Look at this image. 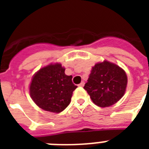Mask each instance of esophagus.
I'll use <instances>...</instances> for the list:
<instances>
[{"instance_id":"1","label":"esophagus","mask_w":149,"mask_h":149,"mask_svg":"<svg viewBox=\"0 0 149 149\" xmlns=\"http://www.w3.org/2000/svg\"><path fill=\"white\" fill-rule=\"evenodd\" d=\"M78 86H81V87H83V86H84V81H82V82H81V84H79Z\"/></svg>"}]
</instances>
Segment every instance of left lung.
<instances>
[{
  "instance_id": "1",
  "label": "left lung",
  "mask_w": 149,
  "mask_h": 149,
  "mask_svg": "<svg viewBox=\"0 0 149 149\" xmlns=\"http://www.w3.org/2000/svg\"><path fill=\"white\" fill-rule=\"evenodd\" d=\"M127 84L125 72L114 63L105 60L93 67L84 89L95 104L107 107L122 98Z\"/></svg>"
}]
</instances>
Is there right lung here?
<instances>
[{"label":"right lung","instance_id":"obj_1","mask_svg":"<svg viewBox=\"0 0 149 149\" xmlns=\"http://www.w3.org/2000/svg\"><path fill=\"white\" fill-rule=\"evenodd\" d=\"M72 76L65 74L60 63L50 64L34 74L30 85V95L35 104L46 111L60 113L70 104L73 91L77 87Z\"/></svg>","mask_w":149,"mask_h":149}]
</instances>
